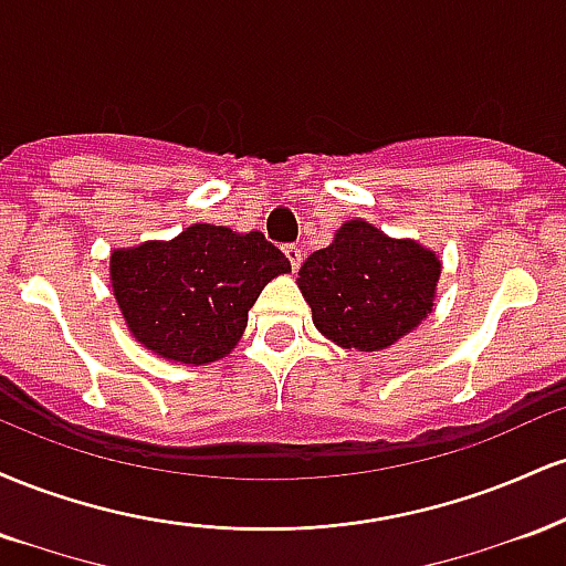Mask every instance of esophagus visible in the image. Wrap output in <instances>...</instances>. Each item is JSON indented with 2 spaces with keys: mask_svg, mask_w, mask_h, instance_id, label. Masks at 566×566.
I'll use <instances>...</instances> for the list:
<instances>
[{
  "mask_svg": "<svg viewBox=\"0 0 566 566\" xmlns=\"http://www.w3.org/2000/svg\"><path fill=\"white\" fill-rule=\"evenodd\" d=\"M284 255H287L292 271L301 269V263H303V250H301V247H297V244H287V247H284Z\"/></svg>",
  "mask_w": 566,
  "mask_h": 566,
  "instance_id": "esophagus-1",
  "label": "esophagus"
}]
</instances>
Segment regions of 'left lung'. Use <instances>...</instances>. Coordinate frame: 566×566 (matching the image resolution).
<instances>
[{
  "instance_id": "left-lung-1",
  "label": "left lung",
  "mask_w": 566,
  "mask_h": 566,
  "mask_svg": "<svg viewBox=\"0 0 566 566\" xmlns=\"http://www.w3.org/2000/svg\"><path fill=\"white\" fill-rule=\"evenodd\" d=\"M441 261L415 239H394L367 220H346L333 242L305 258L297 287L314 327L340 348H391L428 319Z\"/></svg>"
}]
</instances>
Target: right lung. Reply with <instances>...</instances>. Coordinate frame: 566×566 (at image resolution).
Instances as JSON below:
<instances>
[{"label":"right lung","instance_id":"1","mask_svg":"<svg viewBox=\"0 0 566 566\" xmlns=\"http://www.w3.org/2000/svg\"><path fill=\"white\" fill-rule=\"evenodd\" d=\"M290 261L261 231L193 223L175 239L112 252L108 276L127 329L159 359L205 367L237 348L247 314Z\"/></svg>","mask_w":566,"mask_h":566}]
</instances>
